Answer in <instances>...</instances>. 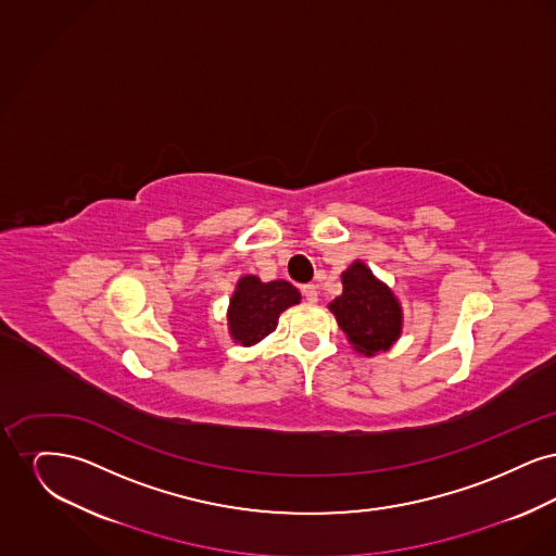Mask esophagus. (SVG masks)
Here are the masks:
<instances>
[{"label":"esophagus","instance_id":"esophagus-1","mask_svg":"<svg viewBox=\"0 0 556 556\" xmlns=\"http://www.w3.org/2000/svg\"><path fill=\"white\" fill-rule=\"evenodd\" d=\"M300 291H302L304 300H308V302H317L318 290L315 283H306V286H302V288H300Z\"/></svg>","mask_w":556,"mask_h":556}]
</instances>
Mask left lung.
Instances as JSON below:
<instances>
[{
    "instance_id": "left-lung-1",
    "label": "left lung",
    "mask_w": 556,
    "mask_h": 556,
    "mask_svg": "<svg viewBox=\"0 0 556 556\" xmlns=\"http://www.w3.org/2000/svg\"><path fill=\"white\" fill-rule=\"evenodd\" d=\"M344 293L329 304L348 340L365 356L388 350L400 336L402 313L394 293L356 261L342 275Z\"/></svg>"
}]
</instances>
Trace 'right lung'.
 <instances>
[{"instance_id":"right-lung-1","label":"right lung","mask_w":556,"mask_h":556,"mask_svg":"<svg viewBox=\"0 0 556 556\" xmlns=\"http://www.w3.org/2000/svg\"><path fill=\"white\" fill-rule=\"evenodd\" d=\"M300 302V291L288 281L263 283L258 277H241L231 298L229 329L241 345L261 342L275 331L279 315Z\"/></svg>"}]
</instances>
